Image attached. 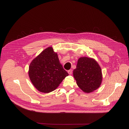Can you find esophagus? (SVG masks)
I'll return each instance as SVG.
<instances>
[{"mask_svg": "<svg viewBox=\"0 0 129 129\" xmlns=\"http://www.w3.org/2000/svg\"><path fill=\"white\" fill-rule=\"evenodd\" d=\"M67 72H68L69 75H71V74H72V70H69L68 71H67Z\"/></svg>", "mask_w": 129, "mask_h": 129, "instance_id": "esophagus-1", "label": "esophagus"}]
</instances>
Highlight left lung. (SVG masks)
Here are the masks:
<instances>
[{
  "label": "left lung",
  "instance_id": "obj_1",
  "mask_svg": "<svg viewBox=\"0 0 129 129\" xmlns=\"http://www.w3.org/2000/svg\"><path fill=\"white\" fill-rule=\"evenodd\" d=\"M73 76L78 86L85 93L97 89L103 80L102 71L99 64L94 58L88 57H81L78 59Z\"/></svg>",
  "mask_w": 129,
  "mask_h": 129
}]
</instances>
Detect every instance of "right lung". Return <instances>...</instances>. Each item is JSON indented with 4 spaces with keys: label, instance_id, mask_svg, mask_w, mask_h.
<instances>
[{
    "label": "right lung",
    "instance_id": "right-lung-1",
    "mask_svg": "<svg viewBox=\"0 0 129 129\" xmlns=\"http://www.w3.org/2000/svg\"><path fill=\"white\" fill-rule=\"evenodd\" d=\"M28 74L33 86L43 93L55 90L69 75L60 63L57 53L51 46L47 47L32 60Z\"/></svg>",
    "mask_w": 129,
    "mask_h": 129
}]
</instances>
